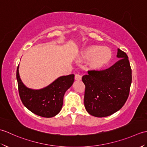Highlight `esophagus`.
I'll return each mask as SVG.
<instances>
[{
	"mask_svg": "<svg viewBox=\"0 0 147 147\" xmlns=\"http://www.w3.org/2000/svg\"><path fill=\"white\" fill-rule=\"evenodd\" d=\"M82 76L80 75V74H75V77H74V79H75V80L76 81H80L82 80Z\"/></svg>",
	"mask_w": 147,
	"mask_h": 147,
	"instance_id": "1",
	"label": "esophagus"
}]
</instances>
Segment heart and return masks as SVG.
<instances>
[{
    "instance_id": "1",
    "label": "heart",
    "mask_w": 147,
    "mask_h": 147,
    "mask_svg": "<svg viewBox=\"0 0 147 147\" xmlns=\"http://www.w3.org/2000/svg\"><path fill=\"white\" fill-rule=\"evenodd\" d=\"M111 58V50L107 47L98 48L92 46L83 49L78 55V60L88 61V67L92 69H98L107 63Z\"/></svg>"
}]
</instances>
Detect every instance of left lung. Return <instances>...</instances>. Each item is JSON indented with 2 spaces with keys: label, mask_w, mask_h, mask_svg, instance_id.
Returning <instances> with one entry per match:
<instances>
[{
  "label": "left lung",
  "mask_w": 147,
  "mask_h": 147,
  "mask_svg": "<svg viewBox=\"0 0 147 147\" xmlns=\"http://www.w3.org/2000/svg\"><path fill=\"white\" fill-rule=\"evenodd\" d=\"M117 62L104 70H91L82 77L85 85L84 104L88 113L107 117L121 109L128 98L131 69L125 52L117 49Z\"/></svg>",
  "instance_id": "left-lung-1"
}]
</instances>
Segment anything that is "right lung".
Returning <instances> with one entry per match:
<instances>
[{"mask_svg": "<svg viewBox=\"0 0 147 147\" xmlns=\"http://www.w3.org/2000/svg\"><path fill=\"white\" fill-rule=\"evenodd\" d=\"M16 78L19 94L23 105L33 113L43 117H52L59 113L63 105L65 92L73 85L74 74L59 77L47 86L39 90L24 85L17 68Z\"/></svg>", "mask_w": 147, "mask_h": 147, "instance_id": "right-lung-1", "label": "right lung"}]
</instances>
